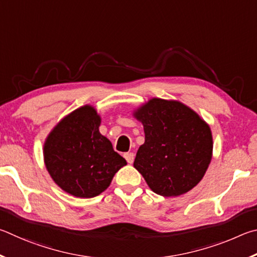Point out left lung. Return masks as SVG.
<instances>
[{"instance_id": "8db88e82", "label": "left lung", "mask_w": 257, "mask_h": 257, "mask_svg": "<svg viewBox=\"0 0 257 257\" xmlns=\"http://www.w3.org/2000/svg\"><path fill=\"white\" fill-rule=\"evenodd\" d=\"M100 117L91 106L71 112L49 134L45 165L58 186L76 197H94L110 185L126 160L99 133Z\"/></svg>"}]
</instances>
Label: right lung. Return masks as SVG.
Returning <instances> with one entry per match:
<instances>
[{"instance_id": "right-lung-1", "label": "right lung", "mask_w": 257, "mask_h": 257, "mask_svg": "<svg viewBox=\"0 0 257 257\" xmlns=\"http://www.w3.org/2000/svg\"><path fill=\"white\" fill-rule=\"evenodd\" d=\"M145 127L134 167L152 191L178 196L204 176L212 157V134L196 112L177 101L154 98L136 112Z\"/></svg>"}]
</instances>
